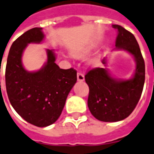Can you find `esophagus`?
Returning <instances> with one entry per match:
<instances>
[{"mask_svg": "<svg viewBox=\"0 0 154 154\" xmlns=\"http://www.w3.org/2000/svg\"><path fill=\"white\" fill-rule=\"evenodd\" d=\"M77 79H78V81H79V82L84 81V75L82 74L81 72H78V73H77Z\"/></svg>", "mask_w": 154, "mask_h": 154, "instance_id": "obj_1", "label": "esophagus"}]
</instances>
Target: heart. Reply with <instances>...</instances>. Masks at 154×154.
I'll return each mask as SVG.
<instances>
[{
  "mask_svg": "<svg viewBox=\"0 0 154 154\" xmlns=\"http://www.w3.org/2000/svg\"><path fill=\"white\" fill-rule=\"evenodd\" d=\"M87 53H88V50H86V49H83V50H79V51L75 52V53H74V55H75V57H84V56L86 55ZM99 60H100V59H99L98 57H94V58L92 60V63L93 64L97 65V64H98Z\"/></svg>",
  "mask_w": 154,
  "mask_h": 154,
  "instance_id": "obj_1",
  "label": "heart"
}]
</instances>
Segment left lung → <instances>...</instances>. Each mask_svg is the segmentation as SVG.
Segmentation results:
<instances>
[{"mask_svg": "<svg viewBox=\"0 0 154 154\" xmlns=\"http://www.w3.org/2000/svg\"><path fill=\"white\" fill-rule=\"evenodd\" d=\"M117 30L116 49H124L134 57L136 69L133 78L120 80L112 78L107 68L90 70L85 80L90 89L88 108L98 120L116 122L131 113L141 97L145 82V62L140 48L133 34L120 25H112ZM106 58L102 63L106 66Z\"/></svg>", "mask_w": 154, "mask_h": 154, "instance_id": "1", "label": "left lung"}]
</instances>
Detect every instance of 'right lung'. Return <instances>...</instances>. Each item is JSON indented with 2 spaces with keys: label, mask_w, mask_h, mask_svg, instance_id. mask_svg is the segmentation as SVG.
Here are the masks:
<instances>
[{
  "label": "right lung",
  "mask_w": 154,
  "mask_h": 154,
  "mask_svg": "<svg viewBox=\"0 0 154 154\" xmlns=\"http://www.w3.org/2000/svg\"><path fill=\"white\" fill-rule=\"evenodd\" d=\"M44 37L42 27L30 29L19 37L10 48L5 69L6 91L11 105L26 122L40 128L57 121L77 81V72L60 68L51 49H47V61L40 70H25L23 50L27 44L42 42Z\"/></svg>",
  "instance_id": "add662e5"
}]
</instances>
